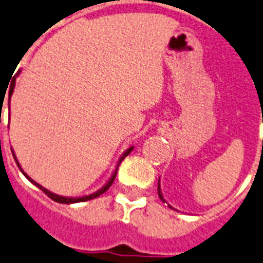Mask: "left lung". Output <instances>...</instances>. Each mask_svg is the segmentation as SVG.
<instances>
[{"instance_id":"obj_1","label":"left lung","mask_w":263,"mask_h":263,"mask_svg":"<svg viewBox=\"0 0 263 263\" xmlns=\"http://www.w3.org/2000/svg\"><path fill=\"white\" fill-rule=\"evenodd\" d=\"M158 196H160V199H161V200L164 201V197H162V195H161V191H160V184H158Z\"/></svg>"}]
</instances>
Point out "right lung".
Segmentation results:
<instances>
[{"instance_id": "obj_1", "label": "right lung", "mask_w": 263, "mask_h": 263, "mask_svg": "<svg viewBox=\"0 0 263 263\" xmlns=\"http://www.w3.org/2000/svg\"><path fill=\"white\" fill-rule=\"evenodd\" d=\"M13 88H14V78H13V79H12V83H10V88H9V98H10V95H12V92H13ZM132 149H133V147H130V149H127V151L125 152V153H123V156H122V157H121V160H119V164H121V162H122L123 158L126 157V156L129 155L130 152H132ZM12 153H13V152H12ZM13 157H14V160H16V162H17V165H18V161H17V158H16V156H14V153H13ZM119 164H118V165H119ZM18 168H20V165H18ZM20 169H21V168H20ZM117 171H118V169H116V172L112 173V176H111V179H110V181H108V183L106 184V185L103 186V188H102V190H99V191H98V192H95V194L90 195V196L75 197V199H73V197H63V196H59V195L52 194V192H49L48 190H45L44 186H41L40 184H37V183H36V181H33V180H32V179H29V177H28V176L25 175V173H24L23 171H21V172H23L24 175H25V177H27V179H29L30 183H33L34 185L39 186V188H40V190L43 191V192H44V194L47 195V196L51 197L52 200L58 201V203H62V204H71V203H80V201H87V200H91V199H95V197L101 196L102 194H105L106 191H107L108 188H110V186H111V184L114 183V179H116V176H117Z\"/></svg>"}]
</instances>
